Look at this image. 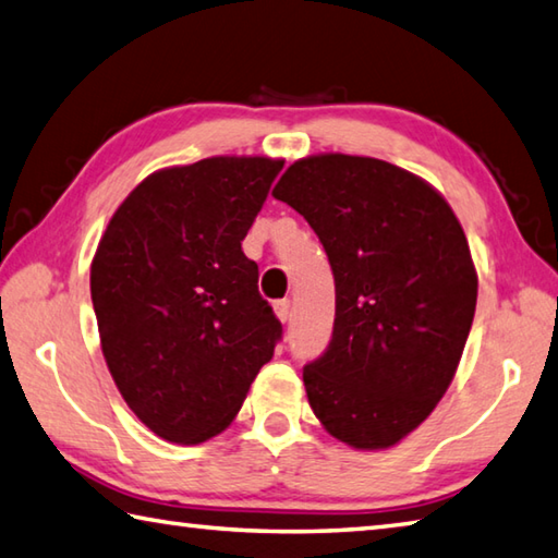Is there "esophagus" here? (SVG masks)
<instances>
[{
    "instance_id": "1",
    "label": "esophagus",
    "mask_w": 558,
    "mask_h": 558,
    "mask_svg": "<svg viewBox=\"0 0 558 558\" xmlns=\"http://www.w3.org/2000/svg\"><path fill=\"white\" fill-rule=\"evenodd\" d=\"M275 313H277V318H279L281 323L291 320V301H289V299L275 301Z\"/></svg>"
}]
</instances>
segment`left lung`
<instances>
[{
    "mask_svg": "<svg viewBox=\"0 0 558 558\" xmlns=\"http://www.w3.org/2000/svg\"><path fill=\"white\" fill-rule=\"evenodd\" d=\"M271 196L308 220L335 277L330 344L303 366L313 413L354 449L393 447L445 396L474 323L464 230L437 189L374 157H303Z\"/></svg>",
    "mask_w": 558,
    "mask_h": 558,
    "instance_id": "8db88e82",
    "label": "left lung"
}]
</instances>
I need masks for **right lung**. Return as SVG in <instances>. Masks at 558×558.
Segmentation results:
<instances>
[{"label": "right lung", "instance_id": "1", "mask_svg": "<svg viewBox=\"0 0 558 558\" xmlns=\"http://www.w3.org/2000/svg\"><path fill=\"white\" fill-rule=\"evenodd\" d=\"M281 167L228 155L167 167L125 196L99 240L89 287L104 360L167 442L223 433L281 340L243 252Z\"/></svg>", "mask_w": 558, "mask_h": 558}]
</instances>
